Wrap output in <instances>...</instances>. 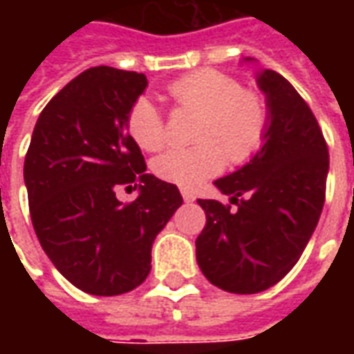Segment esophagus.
Returning a JSON list of instances; mask_svg holds the SVG:
<instances>
[{"instance_id":"esophagus-1","label":"esophagus","mask_w":354,"mask_h":354,"mask_svg":"<svg viewBox=\"0 0 354 354\" xmlns=\"http://www.w3.org/2000/svg\"><path fill=\"white\" fill-rule=\"evenodd\" d=\"M182 197H184L185 203H193L195 201V193L189 192V189H182Z\"/></svg>"}]
</instances>
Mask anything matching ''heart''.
<instances>
[{
  "label": "heart",
  "instance_id": "heart-1",
  "mask_svg": "<svg viewBox=\"0 0 354 354\" xmlns=\"http://www.w3.org/2000/svg\"><path fill=\"white\" fill-rule=\"evenodd\" d=\"M178 111L201 113L192 147H174L153 161L155 176L182 187H197L231 162L243 165L258 153L269 131V108L263 94L243 87L231 73L203 68L169 85ZM131 138L146 151H159L169 142L167 117L153 102L140 96L124 117Z\"/></svg>",
  "mask_w": 354,
  "mask_h": 354
}]
</instances>
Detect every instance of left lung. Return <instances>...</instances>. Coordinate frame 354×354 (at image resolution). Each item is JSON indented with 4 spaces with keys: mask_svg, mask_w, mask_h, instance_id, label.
<instances>
[{
    "mask_svg": "<svg viewBox=\"0 0 354 354\" xmlns=\"http://www.w3.org/2000/svg\"><path fill=\"white\" fill-rule=\"evenodd\" d=\"M258 85L269 106L266 144L214 182L230 205L199 199L207 214L195 241L201 271L233 294L263 292L296 266L326 199L330 155L317 117L281 73L266 70Z\"/></svg>",
    "mask_w": 354,
    "mask_h": 354,
    "instance_id": "obj_1",
    "label": "left lung"
}]
</instances>
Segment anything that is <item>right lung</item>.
Instances as JSON below:
<instances>
[{
    "label": "right lung",
    "mask_w": 354,
    "mask_h": 354,
    "mask_svg": "<svg viewBox=\"0 0 354 354\" xmlns=\"http://www.w3.org/2000/svg\"><path fill=\"white\" fill-rule=\"evenodd\" d=\"M144 73L88 68L43 108L24 159L28 205L39 245L73 286L119 296L146 281L151 245L182 205L178 187L146 174L124 129ZM140 189L121 203L119 187Z\"/></svg>",
    "instance_id": "add662e5"
}]
</instances>
